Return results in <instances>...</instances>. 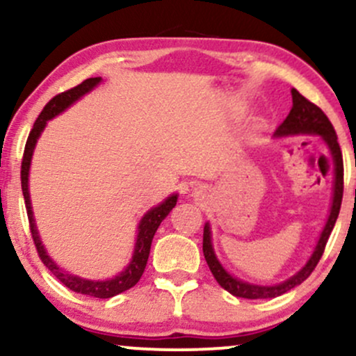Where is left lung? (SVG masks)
Masks as SVG:
<instances>
[{
  "label": "left lung",
  "mask_w": 356,
  "mask_h": 356,
  "mask_svg": "<svg viewBox=\"0 0 356 356\" xmlns=\"http://www.w3.org/2000/svg\"><path fill=\"white\" fill-rule=\"evenodd\" d=\"M293 97V107L289 110L288 117L284 118V122L276 129L275 137H289V136H318L325 142V145L328 147L330 155L333 159V197H332V207H330L328 219H326L325 227H323L320 239H318L316 246L313 249V254L309 256V259L306 261V264L296 275L283 281V283H277L273 286H261V284H252L248 281L239 280V277L229 275V273L224 269L222 264L219 263L218 256H216L214 248H212V234H211V226L209 222H206L204 226V239H202V251L204 257L207 261V266H209L211 273L214 275L216 281L220 284V288H224L226 291H229L231 295L238 298H248V300H268V298H276L288 293L289 289L296 288L298 284H301L303 281L313 273V269L316 268L318 261L321 259L323 251H325L326 243H328L330 234H332L334 222H337L338 214H340L341 207V199H343V157L340 145L337 140V132H334L332 122L328 120V117L323 113V110L316 105L312 104L309 100H306L296 88L291 90Z\"/></svg>",
  "instance_id": "1"
}]
</instances>
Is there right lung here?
<instances>
[{"label": "right lung", "mask_w": 356, "mask_h": 356, "mask_svg": "<svg viewBox=\"0 0 356 356\" xmlns=\"http://www.w3.org/2000/svg\"><path fill=\"white\" fill-rule=\"evenodd\" d=\"M102 81V76H95V79H87L81 81L80 85L73 87L67 92L60 93V95L53 97V99L44 105L38 118H36L33 129H31L30 136H28L26 145H24V154H23V162H22V191L24 195V204H26V212H28V220H30V229H31V238L35 241L36 251H38L40 259L43 261V264L47 266L53 275L56 276V280H60L67 288H70L72 291L80 293V295H87L93 298H112L120 293L127 291L132 286H136L140 280V276L144 275V269L147 266V259L150 254V244H152L155 231L159 229L161 222L164 220L169 212L174 209V206L177 204L179 194H170L169 197L164 199L159 206L152 207L144 214V218L140 219L137 227V239L136 246H134V254L130 263L127 264V268L120 275L115 277H110V280L104 281H95V280H85L76 275L61 269L55 261L48 256L47 249H44L42 238H40L38 229H36L35 216H33V207H31V199H30V187H28V177H30V165H31V157H33L36 142H38L40 136L47 127V122L60 115L61 112H65L68 107H72L76 100H80L81 97L87 95L88 92H92Z\"/></svg>", "instance_id": "1"}]
</instances>
